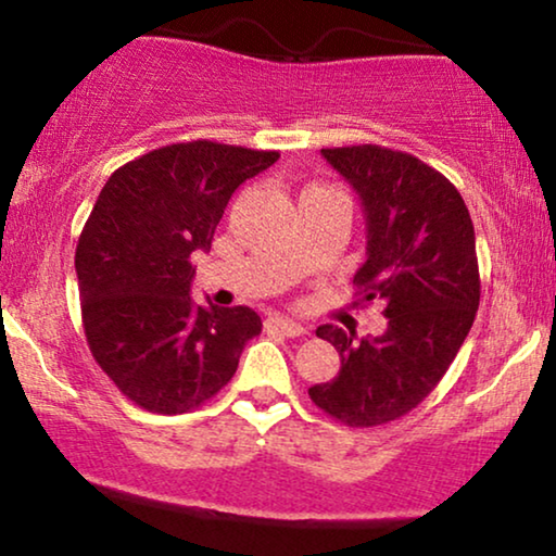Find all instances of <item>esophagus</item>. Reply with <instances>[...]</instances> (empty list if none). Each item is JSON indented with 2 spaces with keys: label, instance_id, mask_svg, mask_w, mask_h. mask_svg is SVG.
<instances>
[{
  "label": "esophagus",
  "instance_id": "1",
  "mask_svg": "<svg viewBox=\"0 0 556 556\" xmlns=\"http://www.w3.org/2000/svg\"><path fill=\"white\" fill-rule=\"evenodd\" d=\"M263 326L268 333H280V337H288V339L303 337V333H306V326L295 324L291 318H283V316H268Z\"/></svg>",
  "mask_w": 556,
  "mask_h": 556
}]
</instances>
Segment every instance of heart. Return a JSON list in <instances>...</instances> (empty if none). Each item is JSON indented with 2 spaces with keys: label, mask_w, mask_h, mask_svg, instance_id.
I'll use <instances>...</instances> for the list:
<instances>
[{
  "label": "heart",
  "mask_w": 556,
  "mask_h": 556,
  "mask_svg": "<svg viewBox=\"0 0 556 556\" xmlns=\"http://www.w3.org/2000/svg\"><path fill=\"white\" fill-rule=\"evenodd\" d=\"M314 187H316V185H314ZM306 189H308V187H306Z\"/></svg>",
  "instance_id": "heart-1"
}]
</instances>
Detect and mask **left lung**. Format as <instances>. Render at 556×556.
<instances>
[{
	"label": "left lung",
	"mask_w": 556,
	"mask_h": 556,
	"mask_svg": "<svg viewBox=\"0 0 556 556\" xmlns=\"http://www.w3.org/2000/svg\"><path fill=\"white\" fill-rule=\"evenodd\" d=\"M321 154L364 204L367 263L354 286L362 301L384 303L387 331L354 339L318 326L341 367L308 394L349 428H377L420 405L466 341L481 301L476 232L458 189L417 156L377 143Z\"/></svg>",
	"instance_id": "left-lung-1"
}]
</instances>
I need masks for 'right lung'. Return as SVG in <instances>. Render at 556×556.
<instances>
[{
    "mask_svg": "<svg viewBox=\"0 0 556 556\" xmlns=\"http://www.w3.org/2000/svg\"><path fill=\"white\" fill-rule=\"evenodd\" d=\"M207 139L169 143L118 166L75 248L90 354L126 400L181 415L230 382L261 333L248 306H197L192 255L210 250L235 189L278 162Z\"/></svg>",
    "mask_w": 556,
    "mask_h": 556,
    "instance_id": "add662e5",
    "label": "right lung"
}]
</instances>
